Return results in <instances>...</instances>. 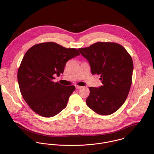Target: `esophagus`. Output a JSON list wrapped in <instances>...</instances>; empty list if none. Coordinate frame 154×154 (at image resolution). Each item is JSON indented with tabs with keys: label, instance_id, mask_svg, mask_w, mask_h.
Instances as JSON below:
<instances>
[{
	"label": "esophagus",
	"instance_id": "34e87169",
	"mask_svg": "<svg viewBox=\"0 0 154 154\" xmlns=\"http://www.w3.org/2000/svg\"><path fill=\"white\" fill-rule=\"evenodd\" d=\"M75 87H76V89H80V88H82V87L79 86V85H75Z\"/></svg>",
	"mask_w": 154,
	"mask_h": 154
}]
</instances>
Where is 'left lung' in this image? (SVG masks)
Returning <instances> with one entry per match:
<instances>
[{
    "mask_svg": "<svg viewBox=\"0 0 154 154\" xmlns=\"http://www.w3.org/2000/svg\"><path fill=\"white\" fill-rule=\"evenodd\" d=\"M88 60L92 75H100L103 85L89 87V108L100 115H110L125 102L132 85L133 70L131 55L120 44L97 42L79 48Z\"/></svg>",
    "mask_w": 154,
    "mask_h": 154,
    "instance_id": "8db88e82",
    "label": "left lung"
}]
</instances>
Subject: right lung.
Here are the masks:
<instances>
[{
    "label": "right lung",
    "mask_w": 154,
    "mask_h": 154,
    "mask_svg": "<svg viewBox=\"0 0 154 154\" xmlns=\"http://www.w3.org/2000/svg\"><path fill=\"white\" fill-rule=\"evenodd\" d=\"M79 54L75 48L53 42L35 44L26 52L18 70V81L23 98L35 112L51 117L66 108L75 87L54 83L53 75L63 73L66 62Z\"/></svg>",
    "instance_id": "obj_1"
}]
</instances>
